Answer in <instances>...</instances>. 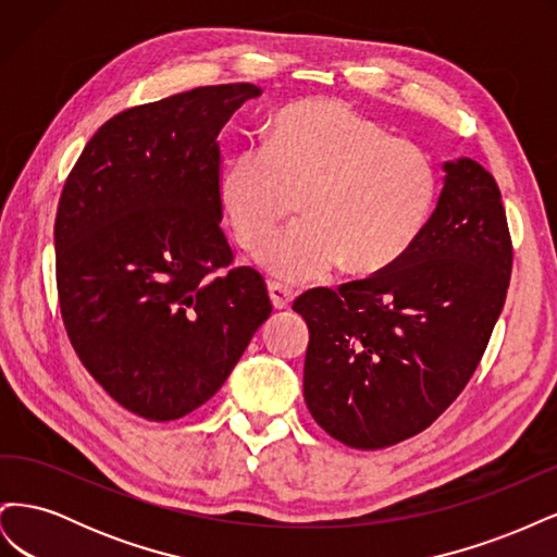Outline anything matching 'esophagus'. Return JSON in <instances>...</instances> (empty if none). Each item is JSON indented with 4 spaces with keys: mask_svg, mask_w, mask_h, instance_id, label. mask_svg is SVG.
I'll return each instance as SVG.
<instances>
[{
    "mask_svg": "<svg viewBox=\"0 0 557 557\" xmlns=\"http://www.w3.org/2000/svg\"><path fill=\"white\" fill-rule=\"evenodd\" d=\"M267 290H269V297H272L274 309H278V311L290 309L293 299H295V290L293 288H288V285H283V283H269Z\"/></svg>",
    "mask_w": 557,
    "mask_h": 557,
    "instance_id": "obj_1",
    "label": "esophagus"
}]
</instances>
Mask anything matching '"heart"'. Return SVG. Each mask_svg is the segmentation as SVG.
I'll return each mask as SVG.
<instances>
[{
    "instance_id": "b5f03b06",
    "label": "heart",
    "mask_w": 557,
    "mask_h": 557,
    "mask_svg": "<svg viewBox=\"0 0 557 557\" xmlns=\"http://www.w3.org/2000/svg\"><path fill=\"white\" fill-rule=\"evenodd\" d=\"M221 205L244 248H260L299 207L305 221L269 244L260 264L285 281H313L342 262L391 267L423 234L440 176L423 148L393 139L336 99H301L274 121L272 139L227 158Z\"/></svg>"
}]
</instances>
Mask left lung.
Wrapping results in <instances>:
<instances>
[{
	"instance_id": "1",
	"label": "left lung",
	"mask_w": 557,
	"mask_h": 557,
	"mask_svg": "<svg viewBox=\"0 0 557 557\" xmlns=\"http://www.w3.org/2000/svg\"><path fill=\"white\" fill-rule=\"evenodd\" d=\"M444 172L436 209L397 262L293 305L309 325L307 407L350 448L430 428L476 372L507 299L513 248L497 183L469 158Z\"/></svg>"
}]
</instances>
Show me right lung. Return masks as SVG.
<instances>
[{
    "mask_svg": "<svg viewBox=\"0 0 557 557\" xmlns=\"http://www.w3.org/2000/svg\"><path fill=\"white\" fill-rule=\"evenodd\" d=\"M252 83L113 115L83 148L55 218L66 334L95 381L148 420L211 399L272 313L264 278L221 230L218 134Z\"/></svg>",
    "mask_w": 557,
    "mask_h": 557,
    "instance_id": "right-lung-1",
    "label": "right lung"
}]
</instances>
